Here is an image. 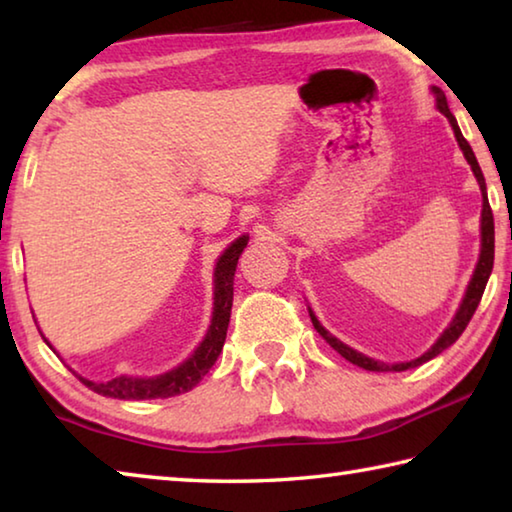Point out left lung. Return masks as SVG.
Here are the masks:
<instances>
[{
    "instance_id": "1",
    "label": "left lung",
    "mask_w": 512,
    "mask_h": 512,
    "mask_svg": "<svg viewBox=\"0 0 512 512\" xmlns=\"http://www.w3.org/2000/svg\"><path fill=\"white\" fill-rule=\"evenodd\" d=\"M431 94H433V99H436V108L443 112V115L449 121V126H452L456 142H458V146H461L465 160H467V164H470V169L474 173L476 183H479V189H481V228H479V232H481V248H479V259H476L474 273L470 277V282H467V289L463 293V300H461V305H458L454 318L449 320V325L443 329V334L438 336L436 343H433L427 352H422L420 357H415L411 361L384 363V361H377V359H372V357H366V354H361V352H357L354 348H350V345H345L341 339H336L334 334H329L327 329L320 325V320L316 318L314 309L307 307L309 318H311V323H314L316 332L323 336V339L329 345H332V348L339 352L343 359H348L350 363H354V366H359L363 370H372V372H388V370H391V372H402V370H411V368L422 366V363H427L433 357H438V354L443 352V350H447L449 345H454L458 341V336L465 332V327H467V323H470V318L474 316L476 307H479L481 296H483V291H485V284H488V277L492 273V262H495V219H492V210H490V203H488V189H485V178H483V173H481V167H479V162H476V155L472 151V146L467 144V140H465L463 133H461V128H458L456 117L452 115V110H449V106H447L445 92L440 90V88H436V85H431Z\"/></svg>"
}]
</instances>
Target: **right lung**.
<instances>
[{"label":"right lung","mask_w":512,"mask_h":512,"mask_svg":"<svg viewBox=\"0 0 512 512\" xmlns=\"http://www.w3.org/2000/svg\"><path fill=\"white\" fill-rule=\"evenodd\" d=\"M248 235L237 237L232 244L223 250L214 264V305H212V318L210 327L203 336V341L196 345L194 352L189 357L173 366L167 372H160V375L153 377H133V375H119L108 381H92L88 377L79 375V372L72 370L76 377H79L90 391L99 393L103 397H115V400H164V397H173L180 393L192 391V388L201 381L214 361L219 359L225 343V332H228L230 323V311H232V296H235V271L239 255L244 253L248 246ZM42 334V332H40ZM45 339V336H42ZM45 343L54 350L47 339ZM56 352V350H54Z\"/></svg>","instance_id":"right-lung-1"}]
</instances>
